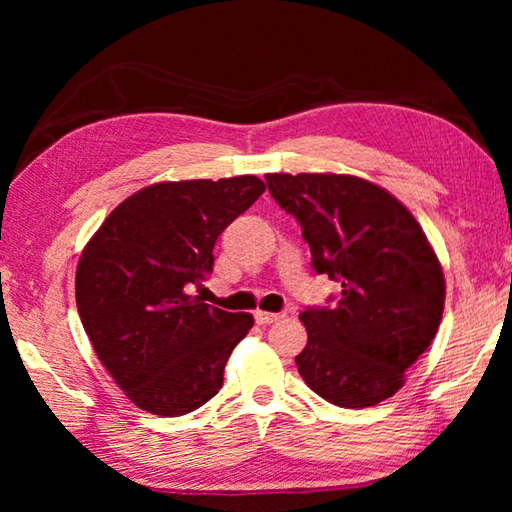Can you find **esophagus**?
<instances>
[{
    "instance_id": "obj_1",
    "label": "esophagus",
    "mask_w": 512,
    "mask_h": 512,
    "mask_svg": "<svg viewBox=\"0 0 512 512\" xmlns=\"http://www.w3.org/2000/svg\"><path fill=\"white\" fill-rule=\"evenodd\" d=\"M284 314H271V311H255V320L259 325H271L277 323V320H282Z\"/></svg>"
}]
</instances>
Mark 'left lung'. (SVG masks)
Returning <instances> with one entry per match:
<instances>
[{
	"instance_id": "obj_1",
	"label": "left lung",
	"mask_w": 512,
	"mask_h": 512,
	"mask_svg": "<svg viewBox=\"0 0 512 512\" xmlns=\"http://www.w3.org/2000/svg\"><path fill=\"white\" fill-rule=\"evenodd\" d=\"M268 192L296 216L316 273L341 284L332 307L300 314L296 363L311 391L366 409L404 386L445 307L443 268L420 223L379 185L343 173H266Z\"/></svg>"
}]
</instances>
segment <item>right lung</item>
Instances as JSON below:
<instances>
[{
  "mask_svg": "<svg viewBox=\"0 0 512 512\" xmlns=\"http://www.w3.org/2000/svg\"><path fill=\"white\" fill-rule=\"evenodd\" d=\"M264 189L257 176L144 187L83 248L81 323L110 377L142 411L176 418L223 386L225 363L255 320L187 291L212 273L216 239Z\"/></svg>",
  "mask_w": 512,
  "mask_h": 512,
  "instance_id": "1",
  "label": "right lung"
}]
</instances>
